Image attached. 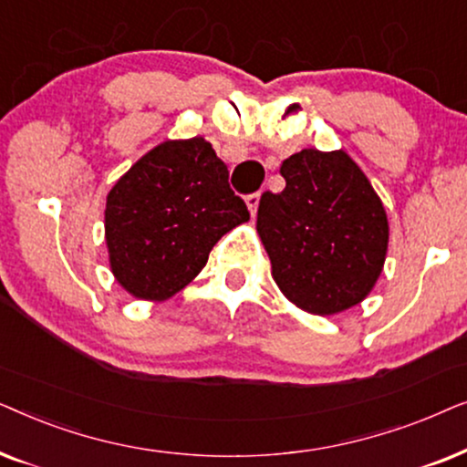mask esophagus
Segmentation results:
<instances>
[{
	"instance_id": "34e87169",
	"label": "esophagus",
	"mask_w": 467,
	"mask_h": 467,
	"mask_svg": "<svg viewBox=\"0 0 467 467\" xmlns=\"http://www.w3.org/2000/svg\"><path fill=\"white\" fill-rule=\"evenodd\" d=\"M259 200H261V193H259V191H257V193H251V195H246V206H248V210H251V214H253V216L257 214Z\"/></svg>"
}]
</instances>
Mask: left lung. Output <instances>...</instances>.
Here are the masks:
<instances>
[{"label":"left lung","mask_w":467,"mask_h":467,"mask_svg":"<svg viewBox=\"0 0 467 467\" xmlns=\"http://www.w3.org/2000/svg\"><path fill=\"white\" fill-rule=\"evenodd\" d=\"M286 187L259 200L257 232L280 291L312 315L359 304L382 272L389 223L344 150L304 149L280 165Z\"/></svg>","instance_id":"8db88e82"}]
</instances>
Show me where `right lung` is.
<instances>
[{"mask_svg": "<svg viewBox=\"0 0 467 467\" xmlns=\"http://www.w3.org/2000/svg\"><path fill=\"white\" fill-rule=\"evenodd\" d=\"M248 216L210 142L159 144L108 193L106 242L114 276L131 296L168 299L200 274L221 235Z\"/></svg>", "mask_w": 467, "mask_h": 467, "instance_id": "1", "label": "right lung"}]
</instances>
